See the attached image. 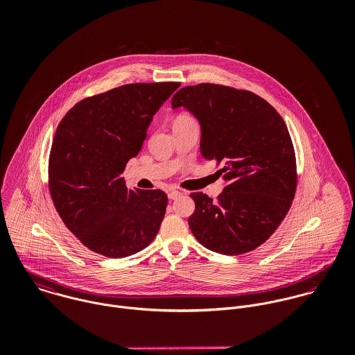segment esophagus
I'll return each instance as SVG.
<instances>
[{
    "label": "esophagus",
    "mask_w": 355,
    "mask_h": 355,
    "mask_svg": "<svg viewBox=\"0 0 355 355\" xmlns=\"http://www.w3.org/2000/svg\"><path fill=\"white\" fill-rule=\"evenodd\" d=\"M179 197H182V193H180V191L173 190V191H169V193H168V198H169V200H178Z\"/></svg>",
    "instance_id": "esophagus-1"
}]
</instances>
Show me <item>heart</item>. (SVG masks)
<instances>
[{
  "instance_id": "1",
  "label": "heart",
  "mask_w": 355,
  "mask_h": 355,
  "mask_svg": "<svg viewBox=\"0 0 355 355\" xmlns=\"http://www.w3.org/2000/svg\"><path fill=\"white\" fill-rule=\"evenodd\" d=\"M176 120H190V117H187V116H180V117H178Z\"/></svg>"
}]
</instances>
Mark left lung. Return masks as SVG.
I'll return each instance as SVG.
<instances>
[{
	"mask_svg": "<svg viewBox=\"0 0 355 355\" xmlns=\"http://www.w3.org/2000/svg\"><path fill=\"white\" fill-rule=\"evenodd\" d=\"M171 103L198 120L203 158L223 164L217 201L191 194L193 235L216 253L257 249L283 221L295 194V153L284 120L254 93L211 83L186 86Z\"/></svg>",
	"mask_w": 355,
	"mask_h": 355,
	"instance_id": "8db88e82",
	"label": "left lung"
}]
</instances>
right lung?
<instances>
[{
	"mask_svg": "<svg viewBox=\"0 0 355 355\" xmlns=\"http://www.w3.org/2000/svg\"><path fill=\"white\" fill-rule=\"evenodd\" d=\"M179 86L124 85L76 103L58 124L49 158L51 200L90 250L124 258L155 238L166 194L127 189L121 173L141 152L153 116Z\"/></svg>",
	"mask_w": 355,
	"mask_h": 355,
	"instance_id": "add662e5",
	"label": "right lung"
}]
</instances>
